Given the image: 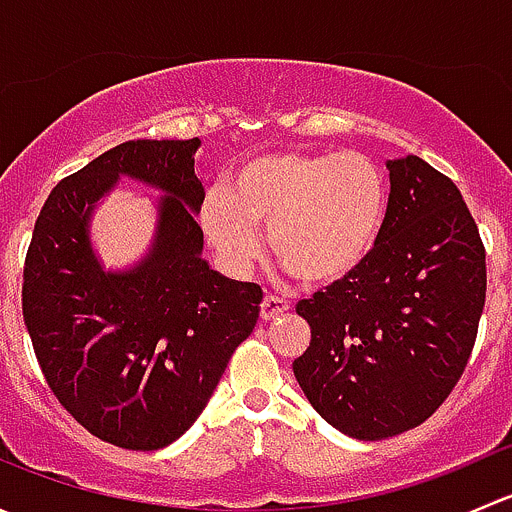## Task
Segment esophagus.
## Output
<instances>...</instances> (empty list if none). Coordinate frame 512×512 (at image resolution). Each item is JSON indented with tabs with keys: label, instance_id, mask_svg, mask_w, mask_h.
<instances>
[{
	"label": "esophagus",
	"instance_id": "obj_1",
	"mask_svg": "<svg viewBox=\"0 0 512 512\" xmlns=\"http://www.w3.org/2000/svg\"><path fill=\"white\" fill-rule=\"evenodd\" d=\"M287 309H289L287 299L275 297V294H267L260 304V319L262 322H272V319H277L280 314H285Z\"/></svg>",
	"mask_w": 512,
	"mask_h": 512
}]
</instances>
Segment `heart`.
<instances>
[{"label":"heart","mask_w":512,"mask_h":512,"mask_svg":"<svg viewBox=\"0 0 512 512\" xmlns=\"http://www.w3.org/2000/svg\"><path fill=\"white\" fill-rule=\"evenodd\" d=\"M389 183L364 153L275 151L247 158L230 185L200 205V227L230 272L260 257L257 227L272 257L307 285H334L359 270L379 242Z\"/></svg>","instance_id":"heart-1"}]
</instances>
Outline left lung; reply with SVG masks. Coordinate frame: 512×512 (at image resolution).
<instances>
[{"mask_svg": "<svg viewBox=\"0 0 512 512\" xmlns=\"http://www.w3.org/2000/svg\"><path fill=\"white\" fill-rule=\"evenodd\" d=\"M389 208L364 265L297 314L292 369L319 416L359 441L426 421L461 379L485 304V250L461 190L418 156L386 160Z\"/></svg>", "mask_w": 512, "mask_h": 512, "instance_id": "obj_1", "label": "left lung"}]
</instances>
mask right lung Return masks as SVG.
<instances>
[{"mask_svg":"<svg viewBox=\"0 0 512 512\" xmlns=\"http://www.w3.org/2000/svg\"><path fill=\"white\" fill-rule=\"evenodd\" d=\"M190 141H126L61 180L34 225L22 309L36 359L66 411L101 441L158 451L203 414L262 289L220 275L195 223L203 183ZM121 177L158 189L149 250L108 271L90 240Z\"/></svg>","mask_w":512,"mask_h":512,"instance_id":"add662e5","label":"right lung"}]
</instances>
